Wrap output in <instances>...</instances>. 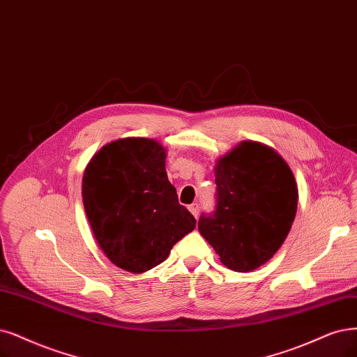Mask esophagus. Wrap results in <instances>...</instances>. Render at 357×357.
<instances>
[{"label":"esophagus","instance_id":"34e87169","mask_svg":"<svg viewBox=\"0 0 357 357\" xmlns=\"http://www.w3.org/2000/svg\"><path fill=\"white\" fill-rule=\"evenodd\" d=\"M190 212L192 213V216L197 219L199 218V212H200V206H199V203H192L190 207Z\"/></svg>","mask_w":357,"mask_h":357}]
</instances>
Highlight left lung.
<instances>
[{
	"mask_svg": "<svg viewBox=\"0 0 357 357\" xmlns=\"http://www.w3.org/2000/svg\"><path fill=\"white\" fill-rule=\"evenodd\" d=\"M216 207L199 231L220 261L235 272L266 263L282 245L297 212L291 169L273 149L243 141L215 167Z\"/></svg>",
	"mask_w": 357,
	"mask_h": 357,
	"instance_id": "left-lung-1",
	"label": "left lung"
}]
</instances>
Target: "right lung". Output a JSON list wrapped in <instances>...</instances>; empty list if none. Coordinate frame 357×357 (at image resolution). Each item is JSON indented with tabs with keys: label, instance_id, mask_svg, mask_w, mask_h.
<instances>
[{
	"label": "right lung",
	"instance_id": "add662e5",
	"mask_svg": "<svg viewBox=\"0 0 357 357\" xmlns=\"http://www.w3.org/2000/svg\"><path fill=\"white\" fill-rule=\"evenodd\" d=\"M165 158L154 139H117L91 158L82 178L85 213L100 248L132 273L160 265L195 228L167 179Z\"/></svg>",
	"mask_w": 357,
	"mask_h": 357
}]
</instances>
